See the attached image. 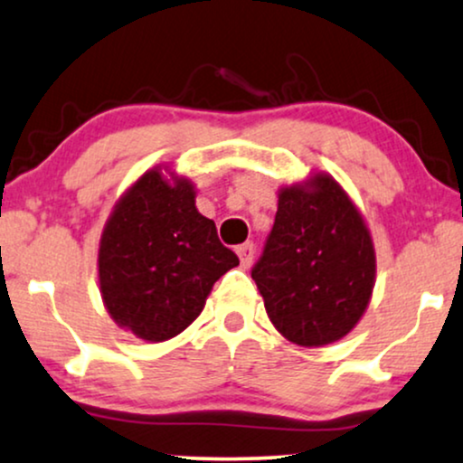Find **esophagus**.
<instances>
[{"instance_id": "obj_1", "label": "esophagus", "mask_w": 463, "mask_h": 463, "mask_svg": "<svg viewBox=\"0 0 463 463\" xmlns=\"http://www.w3.org/2000/svg\"><path fill=\"white\" fill-rule=\"evenodd\" d=\"M236 253H238V258H241L242 269H249V266H251V262H253L255 244L253 242H244V244H241V247L236 249Z\"/></svg>"}]
</instances>
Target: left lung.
Returning <instances> with one entry per match:
<instances>
[{
    "mask_svg": "<svg viewBox=\"0 0 463 463\" xmlns=\"http://www.w3.org/2000/svg\"><path fill=\"white\" fill-rule=\"evenodd\" d=\"M371 232L327 173L279 190L275 225L251 277L270 323L301 346L345 338L374 288Z\"/></svg>",
    "mask_w": 463,
    "mask_h": 463,
    "instance_id": "obj_1",
    "label": "left lung"
}]
</instances>
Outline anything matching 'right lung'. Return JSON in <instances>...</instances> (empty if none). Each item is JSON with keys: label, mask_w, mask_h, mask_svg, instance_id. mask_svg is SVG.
<instances>
[{"label": "right lung", "mask_w": 463, "mask_h": 463, "mask_svg": "<svg viewBox=\"0 0 463 463\" xmlns=\"http://www.w3.org/2000/svg\"><path fill=\"white\" fill-rule=\"evenodd\" d=\"M99 290L118 327L146 342L175 338L212 286L238 266L214 221L199 214L186 177L149 168L114 205L99 241Z\"/></svg>", "instance_id": "obj_1"}]
</instances>
